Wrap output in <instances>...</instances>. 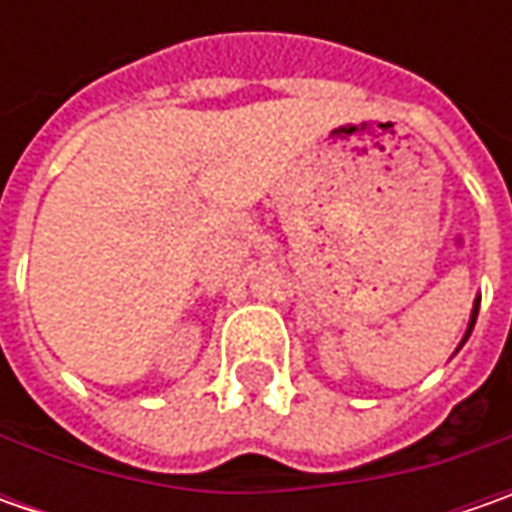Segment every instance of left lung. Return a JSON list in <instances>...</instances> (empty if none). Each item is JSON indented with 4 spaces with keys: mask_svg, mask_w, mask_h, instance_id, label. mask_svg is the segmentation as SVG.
<instances>
[{
    "mask_svg": "<svg viewBox=\"0 0 512 512\" xmlns=\"http://www.w3.org/2000/svg\"><path fill=\"white\" fill-rule=\"evenodd\" d=\"M476 316H479V302H476V307H473V322H470V327L476 325ZM467 336H470V330H467Z\"/></svg>",
    "mask_w": 512,
    "mask_h": 512,
    "instance_id": "obj_1",
    "label": "left lung"
}]
</instances>
